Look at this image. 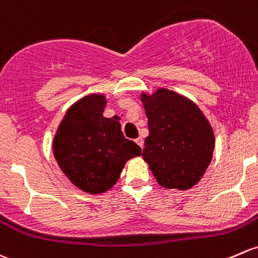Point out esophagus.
Wrapping results in <instances>:
<instances>
[{
  "label": "esophagus",
  "instance_id": "obj_1",
  "mask_svg": "<svg viewBox=\"0 0 258 258\" xmlns=\"http://www.w3.org/2000/svg\"><path fill=\"white\" fill-rule=\"evenodd\" d=\"M136 143H137L138 146H140L141 148H143V145H145V141H143L142 137H138V138H136Z\"/></svg>",
  "mask_w": 258,
  "mask_h": 258
}]
</instances>
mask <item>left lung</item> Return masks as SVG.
I'll use <instances>...</instances> for the list:
<instances>
[{"mask_svg":"<svg viewBox=\"0 0 258 258\" xmlns=\"http://www.w3.org/2000/svg\"><path fill=\"white\" fill-rule=\"evenodd\" d=\"M141 101L150 130L143 159L162 186L190 189L213 158L215 137L210 123L191 100L168 89L141 94Z\"/></svg>","mask_w":258,"mask_h":258,"instance_id":"1","label":"left lung"}]
</instances>
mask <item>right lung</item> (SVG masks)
Segmentation results:
<instances>
[{"mask_svg":"<svg viewBox=\"0 0 258 258\" xmlns=\"http://www.w3.org/2000/svg\"><path fill=\"white\" fill-rule=\"evenodd\" d=\"M106 97L91 94L69 107L53 140L55 161L68 179L85 193H105L118 180L141 147L124 138L120 122L104 117Z\"/></svg>","mask_w":258,"mask_h":258,"instance_id":"right-lung-1","label":"right lung"}]
</instances>
